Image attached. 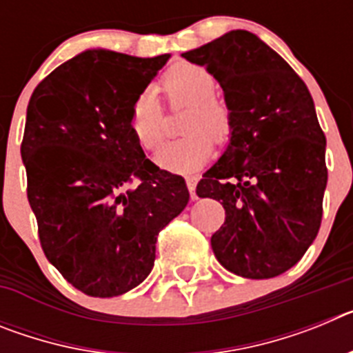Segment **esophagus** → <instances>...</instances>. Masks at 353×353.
Listing matches in <instances>:
<instances>
[{
  "label": "esophagus",
  "mask_w": 353,
  "mask_h": 353,
  "mask_svg": "<svg viewBox=\"0 0 353 353\" xmlns=\"http://www.w3.org/2000/svg\"><path fill=\"white\" fill-rule=\"evenodd\" d=\"M198 176H187L185 182H187V189H189V192H191V198L196 199L198 196H196V185H198Z\"/></svg>",
  "instance_id": "obj_1"
}]
</instances>
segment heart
<instances>
[{
  "label": "heart",
  "mask_w": 353,
  "mask_h": 353,
  "mask_svg": "<svg viewBox=\"0 0 353 353\" xmlns=\"http://www.w3.org/2000/svg\"><path fill=\"white\" fill-rule=\"evenodd\" d=\"M162 88L171 102L191 104L183 132L187 136L162 145L155 154V164L171 173L191 174L205 166L217 141L226 139L232 127L230 111L214 97L215 79L207 68L192 63H182L171 68ZM130 132L138 145L152 150L162 139V108L157 92L146 88L139 93L130 108Z\"/></svg>",
  "instance_id": "heart-1"
}]
</instances>
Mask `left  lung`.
I'll use <instances>...</instances> for the list:
<instances>
[{"label": "left lung", "mask_w": 353, "mask_h": 353, "mask_svg": "<svg viewBox=\"0 0 353 353\" xmlns=\"http://www.w3.org/2000/svg\"><path fill=\"white\" fill-rule=\"evenodd\" d=\"M182 56L221 84L232 120L226 150L196 187L226 210L210 239L215 258L236 276H279L304 256L322 223L325 136L313 97L251 31H228Z\"/></svg>", "instance_id": "obj_1"}]
</instances>
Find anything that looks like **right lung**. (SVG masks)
<instances>
[{"label": "right lung", "mask_w": 353, "mask_h": 353, "mask_svg": "<svg viewBox=\"0 0 353 353\" xmlns=\"http://www.w3.org/2000/svg\"><path fill=\"white\" fill-rule=\"evenodd\" d=\"M168 60L86 49L54 68L28 104L21 157L40 244L92 297L141 285L159 232L189 203L185 180L150 162L129 125L134 101Z\"/></svg>", "instance_id": "add662e5"}]
</instances>
